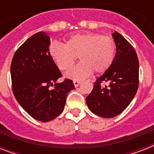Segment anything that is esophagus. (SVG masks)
I'll return each mask as SVG.
<instances>
[{
	"label": "esophagus",
	"instance_id": "1",
	"mask_svg": "<svg viewBox=\"0 0 154 154\" xmlns=\"http://www.w3.org/2000/svg\"><path fill=\"white\" fill-rule=\"evenodd\" d=\"M81 82H82L81 81H77V80H74V81H73V85H74L75 87H77L80 84H81Z\"/></svg>",
	"mask_w": 154,
	"mask_h": 154
}]
</instances>
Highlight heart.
<instances>
[{
	"label": "heart",
	"mask_w": 154,
	"mask_h": 154,
	"mask_svg": "<svg viewBox=\"0 0 154 154\" xmlns=\"http://www.w3.org/2000/svg\"><path fill=\"white\" fill-rule=\"evenodd\" d=\"M115 52L112 38L94 32L74 34L65 40V45L53 42L49 47L50 57L62 71L69 69L78 57L81 62L65 74L74 80L84 79L93 71H107L114 60Z\"/></svg>",
	"instance_id": "heart-1"
}]
</instances>
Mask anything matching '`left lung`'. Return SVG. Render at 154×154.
Masks as SVG:
<instances>
[{"instance_id":"obj_1","label":"left lung","mask_w":154,"mask_h":154,"mask_svg":"<svg viewBox=\"0 0 154 154\" xmlns=\"http://www.w3.org/2000/svg\"><path fill=\"white\" fill-rule=\"evenodd\" d=\"M112 37L116 55L112 65L94 82L86 97L89 109L105 118L116 117L130 104L138 88L139 62L137 53L123 36L115 31Z\"/></svg>"}]
</instances>
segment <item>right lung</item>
Masks as SVG:
<instances>
[{
	"label": "right lung",
	"mask_w": 154,
	"mask_h": 154,
	"mask_svg": "<svg viewBox=\"0 0 154 154\" xmlns=\"http://www.w3.org/2000/svg\"><path fill=\"white\" fill-rule=\"evenodd\" d=\"M49 45L48 33H35L17 50L10 68L17 101L31 117L42 122H50L63 112L67 94L74 89L71 80L57 82L62 75L49 56Z\"/></svg>",
	"instance_id": "1"
}]
</instances>
